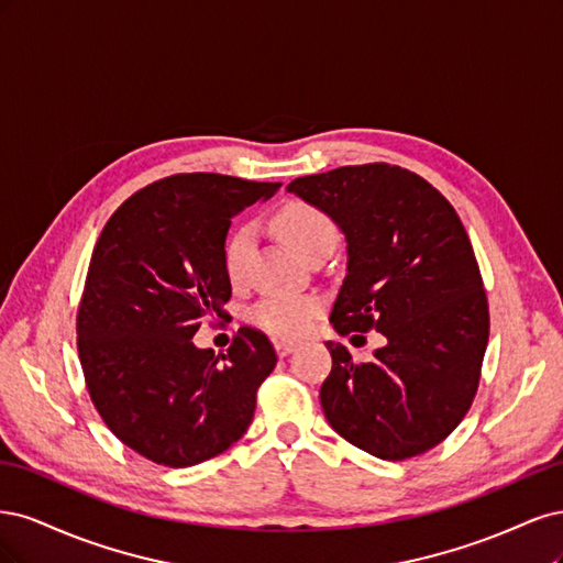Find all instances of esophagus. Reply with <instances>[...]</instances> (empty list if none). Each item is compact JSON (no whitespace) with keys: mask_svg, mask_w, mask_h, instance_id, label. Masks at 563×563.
<instances>
[{"mask_svg":"<svg viewBox=\"0 0 563 563\" xmlns=\"http://www.w3.org/2000/svg\"><path fill=\"white\" fill-rule=\"evenodd\" d=\"M296 347H298L296 340H277V343H275V350H277V354H279V356L291 354Z\"/></svg>","mask_w":563,"mask_h":563,"instance_id":"esophagus-1","label":"esophagus"}]
</instances>
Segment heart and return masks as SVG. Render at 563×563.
Returning <instances> with one entry per match:
<instances>
[{
	"instance_id": "obj_1",
	"label": "heart",
	"mask_w": 563,
	"mask_h": 563,
	"mask_svg": "<svg viewBox=\"0 0 563 563\" xmlns=\"http://www.w3.org/2000/svg\"><path fill=\"white\" fill-rule=\"evenodd\" d=\"M275 230L282 240L291 246L305 261L319 253H331L338 242V230L333 220L317 207L302 201H291L275 216ZM253 251L251 225L236 228L225 242L223 263L232 282H242L249 272ZM321 314V302L314 296H279L265 298L251 310V321L282 338L305 335Z\"/></svg>"
}]
</instances>
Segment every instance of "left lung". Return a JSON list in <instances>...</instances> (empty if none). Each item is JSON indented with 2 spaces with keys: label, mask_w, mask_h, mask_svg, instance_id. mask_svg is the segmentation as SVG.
Returning a JSON list of instances; mask_svg holds the SVG:
<instances>
[{
  "label": "left lung",
  "mask_w": 563,
  "mask_h": 563,
  "mask_svg": "<svg viewBox=\"0 0 563 563\" xmlns=\"http://www.w3.org/2000/svg\"><path fill=\"white\" fill-rule=\"evenodd\" d=\"M286 190L345 234L333 329L385 335L368 364L329 340L323 416L383 460L434 449L470 411L488 343L486 291L455 209L428 180L389 164L340 166Z\"/></svg>",
  "instance_id": "1"
}]
</instances>
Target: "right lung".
I'll return each mask as SVG.
<instances>
[{"label":"right lung","mask_w":563,"mask_h":563,"mask_svg":"<svg viewBox=\"0 0 563 563\" xmlns=\"http://www.w3.org/2000/svg\"><path fill=\"white\" fill-rule=\"evenodd\" d=\"M279 187L178 174L129 197L98 236L77 312L79 362L100 418L152 463H203L249 430L275 347L244 327L220 362L192 338L232 296V218Z\"/></svg>","instance_id":"obj_1"}]
</instances>
